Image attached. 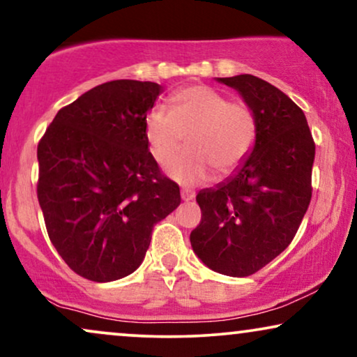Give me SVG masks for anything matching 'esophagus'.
<instances>
[{
    "mask_svg": "<svg viewBox=\"0 0 357 357\" xmlns=\"http://www.w3.org/2000/svg\"><path fill=\"white\" fill-rule=\"evenodd\" d=\"M194 196H196V194H194V191H191V189H189V188H183V189H181V197H183V201H191Z\"/></svg>",
    "mask_w": 357,
    "mask_h": 357,
    "instance_id": "obj_1",
    "label": "esophagus"
}]
</instances>
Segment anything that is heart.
Listing matches in <instances>:
<instances>
[{
	"instance_id": "1",
	"label": "heart",
	"mask_w": 357,
	"mask_h": 357,
	"mask_svg": "<svg viewBox=\"0 0 357 357\" xmlns=\"http://www.w3.org/2000/svg\"><path fill=\"white\" fill-rule=\"evenodd\" d=\"M145 135L158 163H166L188 135L191 150L166 166L174 181L194 184L209 178L214 166L229 174L249 155L255 138V121L242 102H229L224 93L192 85L171 96V110L155 105L145 119Z\"/></svg>"
}]
</instances>
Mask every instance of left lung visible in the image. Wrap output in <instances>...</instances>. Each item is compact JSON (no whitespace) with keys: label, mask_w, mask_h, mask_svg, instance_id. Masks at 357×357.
<instances>
[{"label":"left lung","mask_w":357,"mask_h":357,"mask_svg":"<svg viewBox=\"0 0 357 357\" xmlns=\"http://www.w3.org/2000/svg\"><path fill=\"white\" fill-rule=\"evenodd\" d=\"M237 90L255 121L249 156L214 188L197 192L194 254L214 272L249 277L290 245L311 199L314 142L303 110L255 75L218 77Z\"/></svg>","instance_id":"8db88e82"}]
</instances>
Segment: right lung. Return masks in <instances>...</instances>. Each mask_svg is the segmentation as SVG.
<instances>
[{"label": "right lung", "mask_w": 357, "mask_h": 357, "mask_svg": "<svg viewBox=\"0 0 357 357\" xmlns=\"http://www.w3.org/2000/svg\"><path fill=\"white\" fill-rule=\"evenodd\" d=\"M161 92L160 84L128 79L97 85L57 112L38 145V199L49 238L92 282L133 273L155 224L181 204L145 135Z\"/></svg>", "instance_id": "right-lung-1"}]
</instances>
